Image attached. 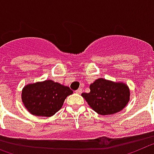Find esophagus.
I'll return each mask as SVG.
<instances>
[{
	"instance_id": "1",
	"label": "esophagus",
	"mask_w": 154,
	"mask_h": 154,
	"mask_svg": "<svg viewBox=\"0 0 154 154\" xmlns=\"http://www.w3.org/2000/svg\"><path fill=\"white\" fill-rule=\"evenodd\" d=\"M75 92L77 94H81V92H82V88H78V89H77Z\"/></svg>"
}]
</instances>
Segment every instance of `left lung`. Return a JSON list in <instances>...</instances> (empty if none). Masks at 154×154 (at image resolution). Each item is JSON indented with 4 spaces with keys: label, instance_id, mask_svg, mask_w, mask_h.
Returning <instances> with one entry per match:
<instances>
[{
    "label": "left lung",
    "instance_id": "obj_1",
    "mask_svg": "<svg viewBox=\"0 0 154 154\" xmlns=\"http://www.w3.org/2000/svg\"><path fill=\"white\" fill-rule=\"evenodd\" d=\"M91 91L81 94L89 106L101 116L114 115L125 108L130 99V90L123 82L98 78L91 84Z\"/></svg>",
    "mask_w": 154,
    "mask_h": 154
}]
</instances>
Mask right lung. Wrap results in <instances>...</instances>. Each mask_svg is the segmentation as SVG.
Listing matches in <instances>:
<instances>
[{"label":"right lung","mask_w":154,"mask_h":154,"mask_svg":"<svg viewBox=\"0 0 154 154\" xmlns=\"http://www.w3.org/2000/svg\"><path fill=\"white\" fill-rule=\"evenodd\" d=\"M73 91L67 86L52 80L25 85L21 91V101L32 115L50 117L62 108Z\"/></svg>","instance_id":"obj_1"}]
</instances>
